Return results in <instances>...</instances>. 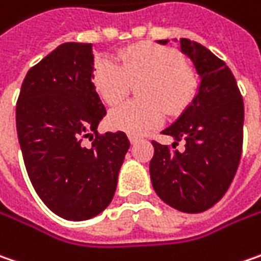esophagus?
<instances>
[{
    "label": "esophagus",
    "mask_w": 261,
    "mask_h": 261,
    "mask_svg": "<svg viewBox=\"0 0 261 261\" xmlns=\"http://www.w3.org/2000/svg\"><path fill=\"white\" fill-rule=\"evenodd\" d=\"M129 141H130V144H132V145H135V144L138 142V138L134 137V135H129Z\"/></svg>",
    "instance_id": "obj_1"
}]
</instances>
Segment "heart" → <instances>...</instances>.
<instances>
[{"mask_svg":"<svg viewBox=\"0 0 261 261\" xmlns=\"http://www.w3.org/2000/svg\"><path fill=\"white\" fill-rule=\"evenodd\" d=\"M120 64L99 59L94 64L92 82L101 98L119 104L129 95L132 84L138 88L139 101H129L110 111L113 129L129 135H142L159 126L169 114L182 111L195 95L198 79L185 64L184 57L169 46L138 44L119 54Z\"/></svg>","mask_w":261,"mask_h":261,"instance_id":"b5f03b06","label":"heart"}]
</instances>
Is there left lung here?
<instances>
[{"label":"left lung","instance_id":"1","mask_svg":"<svg viewBox=\"0 0 261 261\" xmlns=\"http://www.w3.org/2000/svg\"><path fill=\"white\" fill-rule=\"evenodd\" d=\"M167 42L159 41L163 45ZM179 44L192 60L201 84L187 110L162 132L176 142L169 147L152 141L150 175L152 188L166 204L184 213H201L225 195L237 173L242 152L244 101L223 60L185 38ZM180 139L186 141V148L177 151Z\"/></svg>","mask_w":261,"mask_h":261}]
</instances>
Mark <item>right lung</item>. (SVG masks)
<instances>
[{"label": "right lung", "mask_w": 261, "mask_h": 261, "mask_svg": "<svg viewBox=\"0 0 261 261\" xmlns=\"http://www.w3.org/2000/svg\"><path fill=\"white\" fill-rule=\"evenodd\" d=\"M92 70V44H61L28 72L16 106L17 137L33 188L53 213L74 222L110 204L130 147L120 130L97 132L107 111Z\"/></svg>", "instance_id": "right-lung-1"}]
</instances>
